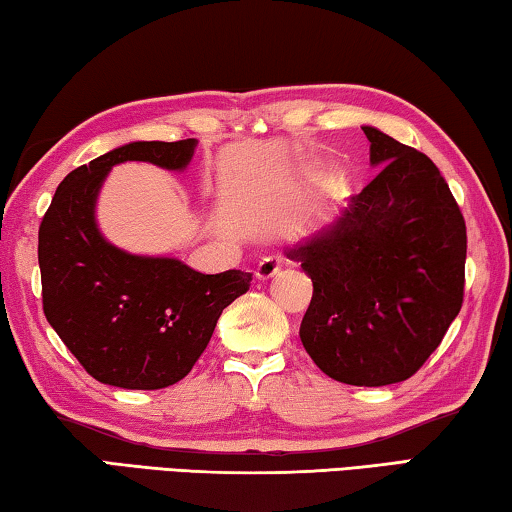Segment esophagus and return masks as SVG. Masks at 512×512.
I'll use <instances>...</instances> for the list:
<instances>
[{
    "label": "esophagus",
    "instance_id": "obj_1",
    "mask_svg": "<svg viewBox=\"0 0 512 512\" xmlns=\"http://www.w3.org/2000/svg\"><path fill=\"white\" fill-rule=\"evenodd\" d=\"M281 265H283V258H281V256H267V258H263L261 263H258L256 276H258V279H261V281H270L272 276L279 274Z\"/></svg>",
    "mask_w": 512,
    "mask_h": 512
}]
</instances>
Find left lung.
I'll return each instance as SVG.
<instances>
[{
    "label": "left lung",
    "instance_id": "8db88e82",
    "mask_svg": "<svg viewBox=\"0 0 512 512\" xmlns=\"http://www.w3.org/2000/svg\"><path fill=\"white\" fill-rule=\"evenodd\" d=\"M363 131L381 172L288 256L313 281L299 329L308 356L335 381L379 388L420 370L460 313L467 231L429 156Z\"/></svg>",
    "mask_w": 512,
    "mask_h": 512
}]
</instances>
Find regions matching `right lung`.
Wrapping results in <instances>:
<instances>
[{"instance_id":"1","label":"right lung","mask_w":512,"mask_h":512,"mask_svg":"<svg viewBox=\"0 0 512 512\" xmlns=\"http://www.w3.org/2000/svg\"><path fill=\"white\" fill-rule=\"evenodd\" d=\"M195 138L129 142L72 170L40 222L38 263L43 311L92 379L127 390L181 381L251 274H201L177 258L133 256L102 238L95 201L111 167L147 161L183 170Z\"/></svg>"}]
</instances>
